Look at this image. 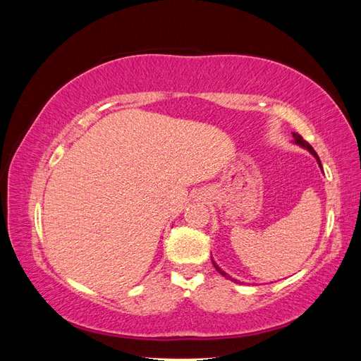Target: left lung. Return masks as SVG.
<instances>
[{
	"label": "left lung",
	"instance_id": "left-lung-1",
	"mask_svg": "<svg viewBox=\"0 0 361 361\" xmlns=\"http://www.w3.org/2000/svg\"><path fill=\"white\" fill-rule=\"evenodd\" d=\"M292 137H293V143L295 145H298V146H301L302 149H307L309 152H310V154L316 158V161H318V164H319V167L322 169V166H321V159H319V157H318V154H316V152H314V149L307 143V141H305V140H302V137L301 135H298V134H295V133H292ZM212 259V257H211ZM212 264H214V267H215V269L218 271V272H220V274L221 276H224L226 279H228V280H232V281H235V283H238V280L236 279H232L231 276H228V274H226V272L220 268V267H218L216 264H215V262H214V259H212Z\"/></svg>",
	"mask_w": 361,
	"mask_h": 361
}]
</instances>
